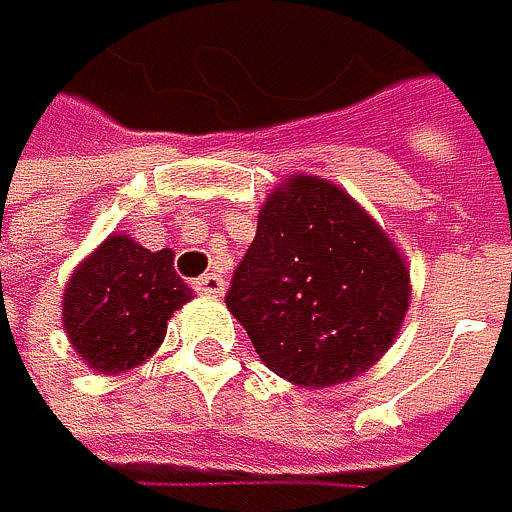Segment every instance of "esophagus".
Listing matches in <instances>:
<instances>
[{
	"label": "esophagus",
	"instance_id": "obj_1",
	"mask_svg": "<svg viewBox=\"0 0 512 512\" xmlns=\"http://www.w3.org/2000/svg\"><path fill=\"white\" fill-rule=\"evenodd\" d=\"M193 288L199 294H205V298H224V291H227V279L218 276V273H205L202 279L193 282Z\"/></svg>",
	"mask_w": 512,
	"mask_h": 512
}]
</instances>
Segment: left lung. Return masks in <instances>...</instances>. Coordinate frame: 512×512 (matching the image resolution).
I'll list each match as a JSON object with an SVG mask.
<instances>
[{
    "label": "left lung",
    "mask_w": 512,
    "mask_h": 512,
    "mask_svg": "<svg viewBox=\"0 0 512 512\" xmlns=\"http://www.w3.org/2000/svg\"><path fill=\"white\" fill-rule=\"evenodd\" d=\"M411 304L405 254L338 184L288 174L258 211L227 310L261 362L294 387L359 378L396 341Z\"/></svg>",
    "instance_id": "left-lung-1"
}]
</instances>
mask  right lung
<instances>
[{
    "label": "right lung",
    "instance_id": "obj_1",
    "mask_svg": "<svg viewBox=\"0 0 512 512\" xmlns=\"http://www.w3.org/2000/svg\"><path fill=\"white\" fill-rule=\"evenodd\" d=\"M193 301L174 270V251H150L128 233H110L67 279L61 319L70 347L97 375H122L150 362L168 319Z\"/></svg>",
    "mask_w": 512,
    "mask_h": 512
}]
</instances>
